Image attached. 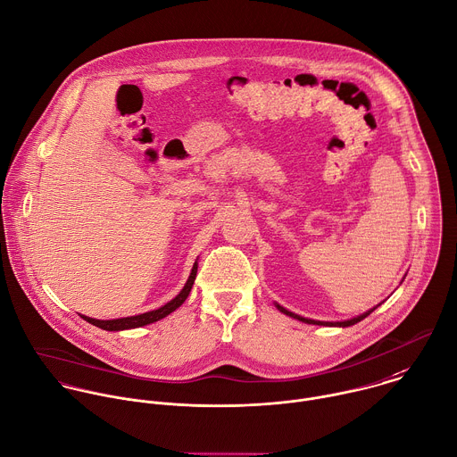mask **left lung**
Listing matches in <instances>:
<instances>
[{
    "label": "left lung",
    "mask_w": 457,
    "mask_h": 457,
    "mask_svg": "<svg viewBox=\"0 0 457 457\" xmlns=\"http://www.w3.org/2000/svg\"><path fill=\"white\" fill-rule=\"evenodd\" d=\"M278 306V310L281 312V313H285V315H290V317H294V319H297V320H301V322H306V324H319V326H340V328H349V326H354V324H358V322H361L365 317H369L374 310H370V312H367V313H363V315H360V317H356V319H351V320H345V322H317V320H310V319H303V317H299V315H295V313H292V312H288V310H285L283 306H279V304H276Z\"/></svg>",
    "instance_id": "left-lung-1"
}]
</instances>
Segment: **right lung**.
Listing matches in <instances>:
<instances>
[{
  "mask_svg": "<svg viewBox=\"0 0 457 457\" xmlns=\"http://www.w3.org/2000/svg\"><path fill=\"white\" fill-rule=\"evenodd\" d=\"M195 274H197V262L194 263L192 267V272H190V278L187 281V285L183 287V290L170 301L167 303L165 306L158 308V310H153V312H147V313H142V315H135V317H126V319H115V320H96V319H90V317H83V320H87L88 324L96 326V328H101L104 331H122V329H133V328H142V326H147V324H153L163 317H167L169 313H172L176 308H179L185 299L188 297L190 290H192V285L195 281Z\"/></svg>",
  "mask_w": 457,
  "mask_h": 457,
  "instance_id": "right-lung-1",
  "label": "right lung"
}]
</instances>
